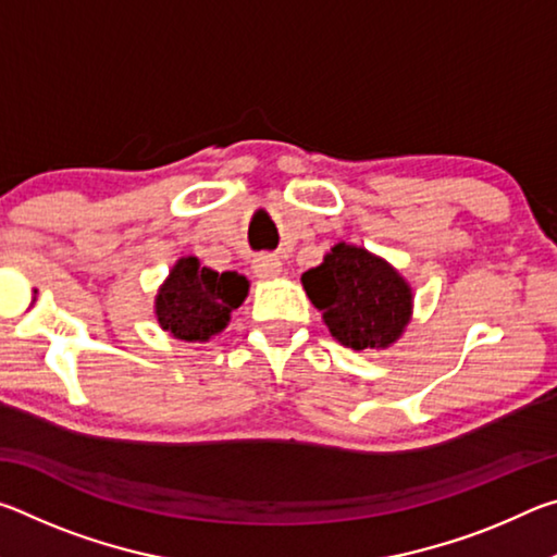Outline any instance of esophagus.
<instances>
[{"mask_svg": "<svg viewBox=\"0 0 557 557\" xmlns=\"http://www.w3.org/2000/svg\"><path fill=\"white\" fill-rule=\"evenodd\" d=\"M252 272H256V275L262 280L277 277L282 272V262L277 256H258L256 260H252Z\"/></svg>", "mask_w": 557, "mask_h": 557, "instance_id": "obj_1", "label": "esophagus"}]
</instances>
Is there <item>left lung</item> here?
Listing matches in <instances>:
<instances>
[{"instance_id":"obj_1","label":"left lung","mask_w":557,"mask_h":557,"mask_svg":"<svg viewBox=\"0 0 557 557\" xmlns=\"http://www.w3.org/2000/svg\"><path fill=\"white\" fill-rule=\"evenodd\" d=\"M301 285L332 336L354 351L391 346L410 322L408 282L356 245H334L322 265L301 275Z\"/></svg>"}]
</instances>
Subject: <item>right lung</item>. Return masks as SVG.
Instances as JSON below:
<instances>
[{
	"label": "right lung",
	"instance_id": "1",
	"mask_svg": "<svg viewBox=\"0 0 557 557\" xmlns=\"http://www.w3.org/2000/svg\"><path fill=\"white\" fill-rule=\"evenodd\" d=\"M248 295V280L238 272L201 268L196 258H182L157 295L162 329L184 342H209L225 329L233 309Z\"/></svg>",
	"mask_w": 557,
	"mask_h": 557
}]
</instances>
